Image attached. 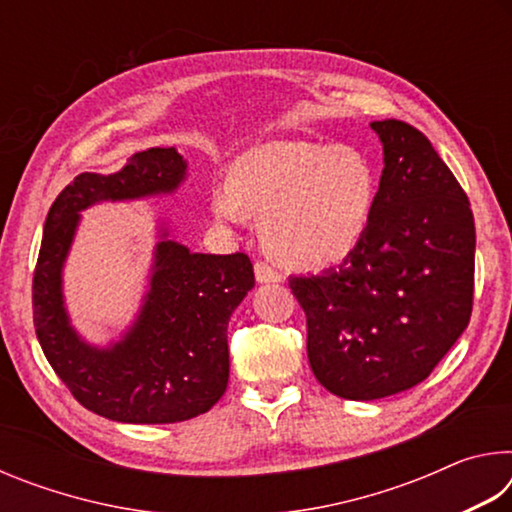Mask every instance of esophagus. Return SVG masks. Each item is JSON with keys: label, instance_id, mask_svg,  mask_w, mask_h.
Here are the masks:
<instances>
[{"label": "esophagus", "instance_id": "obj_1", "mask_svg": "<svg viewBox=\"0 0 512 512\" xmlns=\"http://www.w3.org/2000/svg\"><path fill=\"white\" fill-rule=\"evenodd\" d=\"M255 277H257V282H280L282 280V275L266 262H255Z\"/></svg>", "mask_w": 512, "mask_h": 512}]
</instances>
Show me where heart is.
Listing matches in <instances>:
<instances>
[{
	"label": "heart",
	"instance_id": "b5f03b06",
	"mask_svg": "<svg viewBox=\"0 0 512 512\" xmlns=\"http://www.w3.org/2000/svg\"><path fill=\"white\" fill-rule=\"evenodd\" d=\"M377 173L352 146L277 142L248 153L235 180L212 189L225 225L264 219L266 248L296 268H329L361 246L377 205Z\"/></svg>",
	"mask_w": 512,
	"mask_h": 512
}]
</instances>
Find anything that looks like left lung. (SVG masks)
I'll use <instances>...</instances> for the list:
<instances>
[{
  "instance_id": "8db88e82",
  "label": "left lung",
  "mask_w": 512,
  "mask_h": 512,
  "mask_svg": "<svg viewBox=\"0 0 512 512\" xmlns=\"http://www.w3.org/2000/svg\"><path fill=\"white\" fill-rule=\"evenodd\" d=\"M384 144L377 205L339 268L289 277L307 316L316 379L345 400L420 384L470 323L474 216L454 173L418 128L372 121Z\"/></svg>"
}]
</instances>
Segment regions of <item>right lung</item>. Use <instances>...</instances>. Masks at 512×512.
<instances>
[{
	"mask_svg": "<svg viewBox=\"0 0 512 512\" xmlns=\"http://www.w3.org/2000/svg\"><path fill=\"white\" fill-rule=\"evenodd\" d=\"M187 162L176 149L135 153L117 173H81L51 205L33 273V325L56 375L85 409L108 420L167 424L196 418L228 386V323L255 287L248 255H203L164 239L140 316L110 348H92L69 325L60 271L79 212L101 201L169 194Z\"/></svg>",
	"mask_w": 512,
	"mask_h": 512,
	"instance_id": "1",
	"label": "right lung"
}]
</instances>
